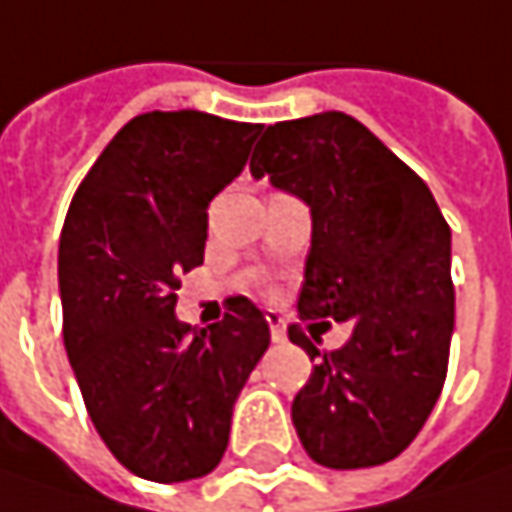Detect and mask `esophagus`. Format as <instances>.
I'll return each mask as SVG.
<instances>
[{"instance_id": "obj_1", "label": "esophagus", "mask_w": 512, "mask_h": 512, "mask_svg": "<svg viewBox=\"0 0 512 512\" xmlns=\"http://www.w3.org/2000/svg\"><path fill=\"white\" fill-rule=\"evenodd\" d=\"M266 322H269V331H272V343H284L287 340V328H284V319L275 313V310H269L266 313Z\"/></svg>"}]
</instances>
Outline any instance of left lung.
I'll return each mask as SVG.
<instances>
[{
	"instance_id": "obj_1",
	"label": "left lung",
	"mask_w": 512,
	"mask_h": 512,
	"mask_svg": "<svg viewBox=\"0 0 512 512\" xmlns=\"http://www.w3.org/2000/svg\"><path fill=\"white\" fill-rule=\"evenodd\" d=\"M310 208L299 316L355 322L350 343L321 352L302 325L290 340L316 360L293 398L304 451L328 469L398 457L445 384L454 331L451 231L428 184L349 114L275 122L249 163Z\"/></svg>"
}]
</instances>
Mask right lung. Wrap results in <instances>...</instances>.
<instances>
[{
	"instance_id": "right-lung-1",
	"label": "right lung",
	"mask_w": 512,
	"mask_h": 512,
	"mask_svg": "<svg viewBox=\"0 0 512 512\" xmlns=\"http://www.w3.org/2000/svg\"><path fill=\"white\" fill-rule=\"evenodd\" d=\"M263 125L202 111L125 122L72 196L58 246L64 346L84 407L137 478L213 472L269 325L255 304L202 331L175 316L178 275L202 266L208 205L249 161Z\"/></svg>"
}]
</instances>
